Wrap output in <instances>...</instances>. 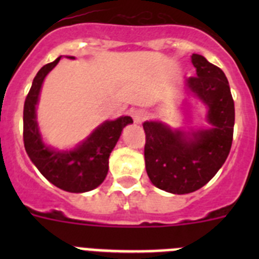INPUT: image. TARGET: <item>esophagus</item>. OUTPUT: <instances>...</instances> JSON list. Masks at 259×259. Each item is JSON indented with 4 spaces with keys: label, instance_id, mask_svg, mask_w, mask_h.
<instances>
[{
    "label": "esophagus",
    "instance_id": "obj_1",
    "mask_svg": "<svg viewBox=\"0 0 259 259\" xmlns=\"http://www.w3.org/2000/svg\"><path fill=\"white\" fill-rule=\"evenodd\" d=\"M145 119H146V113L145 111H143V110H137V111H135L134 113V120L136 124H141Z\"/></svg>",
    "mask_w": 259,
    "mask_h": 259
}]
</instances>
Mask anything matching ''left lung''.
I'll return each instance as SVG.
<instances>
[{
  "mask_svg": "<svg viewBox=\"0 0 259 259\" xmlns=\"http://www.w3.org/2000/svg\"><path fill=\"white\" fill-rule=\"evenodd\" d=\"M192 63L196 77L185 81L184 95L205 105L210 127L184 131L159 120L143 124L148 176L157 188L174 194L202 188L223 166L232 145L235 105L227 77L200 54H192Z\"/></svg>",
  "mask_w": 259,
  "mask_h": 259,
  "instance_id": "1",
  "label": "left lung"
}]
</instances>
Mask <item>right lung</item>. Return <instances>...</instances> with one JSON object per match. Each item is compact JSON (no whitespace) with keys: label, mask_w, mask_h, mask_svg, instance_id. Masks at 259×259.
<instances>
[{"label":"right lung","mask_w":259,"mask_h":259,"mask_svg":"<svg viewBox=\"0 0 259 259\" xmlns=\"http://www.w3.org/2000/svg\"><path fill=\"white\" fill-rule=\"evenodd\" d=\"M61 58L62 56L41 67L32 81L23 110V140L32 163L52 184L71 193H84L102 184L109 171L110 153L115 148L123 128L134 120L131 116L105 120L72 149H56L45 144L38 128L36 109L45 77ZM66 58L75 59V57Z\"/></svg>","instance_id":"1"}]
</instances>
